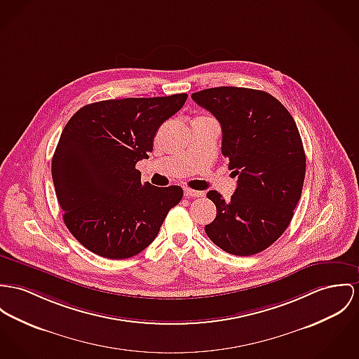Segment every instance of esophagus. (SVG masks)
Returning <instances> with one entry per match:
<instances>
[{"label":"esophagus","instance_id":"obj_1","mask_svg":"<svg viewBox=\"0 0 359 359\" xmlns=\"http://www.w3.org/2000/svg\"><path fill=\"white\" fill-rule=\"evenodd\" d=\"M184 195L187 198H199V196H203L205 193L203 191H196V190H191V189H184Z\"/></svg>","mask_w":359,"mask_h":359}]
</instances>
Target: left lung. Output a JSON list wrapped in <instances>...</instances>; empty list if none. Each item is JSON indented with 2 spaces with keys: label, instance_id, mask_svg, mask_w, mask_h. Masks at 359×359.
I'll return each instance as SVG.
<instances>
[{
  "label": "left lung",
  "instance_id": "obj_1",
  "mask_svg": "<svg viewBox=\"0 0 359 359\" xmlns=\"http://www.w3.org/2000/svg\"><path fill=\"white\" fill-rule=\"evenodd\" d=\"M191 98L220 121L221 153L238 176L231 201L215 190L206 195L217 216L205 232L229 254L261 252L287 229L301 199L306 156L298 127L284 105L261 90L225 86Z\"/></svg>",
  "mask_w": 359,
  "mask_h": 359
}]
</instances>
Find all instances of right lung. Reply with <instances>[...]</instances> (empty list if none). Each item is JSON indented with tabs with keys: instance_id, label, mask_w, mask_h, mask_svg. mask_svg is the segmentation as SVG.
<instances>
[{
	"instance_id": "obj_1",
	"label": "right lung",
	"mask_w": 359,
	"mask_h": 359,
	"mask_svg": "<svg viewBox=\"0 0 359 359\" xmlns=\"http://www.w3.org/2000/svg\"><path fill=\"white\" fill-rule=\"evenodd\" d=\"M186 100L183 93L100 101L64 127L52 177L64 222L87 250L111 259L137 255L183 198L179 186L142 184L135 166L149 158L157 130Z\"/></svg>"
}]
</instances>
